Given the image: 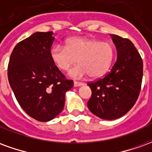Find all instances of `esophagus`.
Listing matches in <instances>:
<instances>
[{
  "label": "esophagus",
  "instance_id": "34e87169",
  "mask_svg": "<svg viewBox=\"0 0 152 152\" xmlns=\"http://www.w3.org/2000/svg\"><path fill=\"white\" fill-rule=\"evenodd\" d=\"M84 83L82 82H78V81H74V87H77V86H83Z\"/></svg>",
  "mask_w": 152,
  "mask_h": 152
}]
</instances>
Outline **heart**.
<instances>
[{
	"label": "heart",
	"instance_id": "1",
	"mask_svg": "<svg viewBox=\"0 0 152 152\" xmlns=\"http://www.w3.org/2000/svg\"><path fill=\"white\" fill-rule=\"evenodd\" d=\"M114 56L112 45L89 38H70L65 47L57 45L50 50L52 62L61 71H67L76 61L80 63L69 72L74 78H82L88 74L92 78L103 76L110 68Z\"/></svg>",
	"mask_w": 152,
	"mask_h": 152
}]
</instances>
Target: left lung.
Instances as JSON below:
<instances>
[{"instance_id":"obj_1","label":"left lung","mask_w":152,"mask_h":152,"mask_svg":"<svg viewBox=\"0 0 152 152\" xmlns=\"http://www.w3.org/2000/svg\"><path fill=\"white\" fill-rule=\"evenodd\" d=\"M117 50V59L111 72L88 83L92 91L88 107L103 120H115L127 113L139 96L143 63L134 44L127 38L111 34Z\"/></svg>"}]
</instances>
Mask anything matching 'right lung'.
Instances as JSON below:
<instances>
[{
    "label": "right lung",
    "mask_w": 152,
    "mask_h": 152,
    "mask_svg": "<svg viewBox=\"0 0 152 152\" xmlns=\"http://www.w3.org/2000/svg\"><path fill=\"white\" fill-rule=\"evenodd\" d=\"M53 31L36 32L18 42L12 51L8 80L17 101L28 115L42 122L63 111L65 94L72 88L51 60Z\"/></svg>",
    "instance_id": "1"
}]
</instances>
